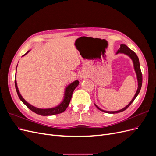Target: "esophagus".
<instances>
[{
	"label": "esophagus",
	"instance_id": "1",
	"mask_svg": "<svg viewBox=\"0 0 156 156\" xmlns=\"http://www.w3.org/2000/svg\"><path fill=\"white\" fill-rule=\"evenodd\" d=\"M80 77H81V79H84L86 77V75L83 73H81V74H80Z\"/></svg>",
	"mask_w": 156,
	"mask_h": 156
}]
</instances>
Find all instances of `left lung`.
<instances>
[{
  "label": "left lung",
  "instance_id": "left-lung-1",
  "mask_svg": "<svg viewBox=\"0 0 156 156\" xmlns=\"http://www.w3.org/2000/svg\"><path fill=\"white\" fill-rule=\"evenodd\" d=\"M119 53H122V54L126 55L127 56H128L132 60V61H133L134 69H135V72L136 75V78H137L138 88H137V90H136L133 98L132 99L131 101L129 102V104L127 105H126L124 108H122V109H120V110L116 111H104V110L101 109V108H100L99 107H98L95 104V103H94V105H96V107L98 108L99 110H100L101 111H103V112H104L110 113V114H115V113L120 112H122V111H125L127 108H128L129 106L135 100V99L136 98V97L138 96L139 93L140 92L141 87H142V83H143V75H142V73H141V70H140L139 60V58H138L137 55H136V53H135V52H133L131 49H130L127 45H126L124 44H121L120 45V48H119V49L118 50L117 52H116V54H119Z\"/></svg>",
  "mask_w": 156,
  "mask_h": 156
}]
</instances>
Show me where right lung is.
<instances>
[{
  "label": "right lung",
  "instance_id": "obj_1",
  "mask_svg": "<svg viewBox=\"0 0 156 156\" xmlns=\"http://www.w3.org/2000/svg\"><path fill=\"white\" fill-rule=\"evenodd\" d=\"M30 51V50L28 51L27 53L23 56H25V55H27ZM79 82L78 80H76V81H73V83L69 84V85H68V87H66V89H65V91H64V100L62 102L60 103L58 105H57L55 107H53V108H37L36 107L32 106V105L30 104V103H29L27 101H26L25 100V99L22 97L20 91H19V90H18L17 81H16V79L15 78L16 89V91H17V95H18L19 98H20L21 101L23 103H24V104L28 108H29L30 110H31L33 112H34L35 113H36V114L41 115V116H51V115H57V114H60V113L63 112L66 109V108L69 105V103L70 102L71 98H72V94L74 91V90L75 89V88H76L79 85Z\"/></svg>",
  "mask_w": 156,
  "mask_h": 156
}]
</instances>
